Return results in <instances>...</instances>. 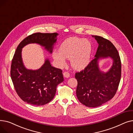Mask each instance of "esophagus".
<instances>
[{
	"mask_svg": "<svg viewBox=\"0 0 133 133\" xmlns=\"http://www.w3.org/2000/svg\"><path fill=\"white\" fill-rule=\"evenodd\" d=\"M63 74H64V76H65V78H69V76H70V75H69V73L68 72H64V73H63Z\"/></svg>",
	"mask_w": 133,
	"mask_h": 133,
	"instance_id": "esophagus-1",
	"label": "esophagus"
}]
</instances>
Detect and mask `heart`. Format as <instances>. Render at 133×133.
Segmentation results:
<instances>
[{
	"instance_id": "1",
	"label": "heart",
	"mask_w": 133,
	"mask_h": 133,
	"mask_svg": "<svg viewBox=\"0 0 133 133\" xmlns=\"http://www.w3.org/2000/svg\"><path fill=\"white\" fill-rule=\"evenodd\" d=\"M92 52L90 41L84 38L71 37L66 39L60 46L59 52L54 51L53 57L61 67L66 65V59H70L72 67L82 69L89 63Z\"/></svg>"
}]
</instances>
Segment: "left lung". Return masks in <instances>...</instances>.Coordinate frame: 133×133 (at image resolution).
<instances>
[{"label":"left lung","instance_id":"left-lung-1","mask_svg":"<svg viewBox=\"0 0 133 133\" xmlns=\"http://www.w3.org/2000/svg\"><path fill=\"white\" fill-rule=\"evenodd\" d=\"M99 44L95 58L84 69L75 73L78 81L76 94L79 101L88 107L102 105L114 97L116 93L121 76L120 55L111 42L102 37L92 36ZM109 57L113 65L107 72L101 71L98 60Z\"/></svg>","mask_w":133,"mask_h":133}]
</instances>
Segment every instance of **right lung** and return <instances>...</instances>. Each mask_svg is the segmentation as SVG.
Instances as JSON below:
<instances>
[{
  "instance_id": "right-lung-1",
  "label": "right lung",
  "mask_w": 133,
  "mask_h": 133,
  "mask_svg": "<svg viewBox=\"0 0 133 133\" xmlns=\"http://www.w3.org/2000/svg\"><path fill=\"white\" fill-rule=\"evenodd\" d=\"M57 33H35L25 38L18 46L11 66V77L18 96L24 101L37 106L50 102L55 96L57 86L64 81L61 69L52 66L46 59L37 70L27 69L23 64L22 48L29 44H38L52 53L57 41Z\"/></svg>"
}]
</instances>
